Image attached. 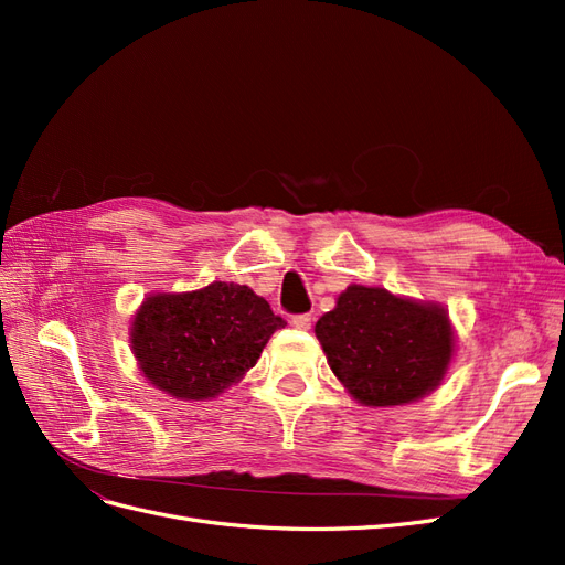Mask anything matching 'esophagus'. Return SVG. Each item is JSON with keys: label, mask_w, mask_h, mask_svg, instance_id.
I'll use <instances>...</instances> for the list:
<instances>
[{"label": "esophagus", "mask_w": 565, "mask_h": 565, "mask_svg": "<svg viewBox=\"0 0 565 565\" xmlns=\"http://www.w3.org/2000/svg\"><path fill=\"white\" fill-rule=\"evenodd\" d=\"M292 328L297 330H311V316L309 313H299V316H292Z\"/></svg>", "instance_id": "34e87169"}]
</instances>
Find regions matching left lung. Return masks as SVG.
I'll return each mask as SVG.
<instances>
[{
    "mask_svg": "<svg viewBox=\"0 0 565 565\" xmlns=\"http://www.w3.org/2000/svg\"><path fill=\"white\" fill-rule=\"evenodd\" d=\"M332 372L365 405H403L434 391L452 358L448 313L434 303L351 285L316 322Z\"/></svg>",
    "mask_w": 565,
    "mask_h": 565,
    "instance_id": "1",
    "label": "left lung"
}]
</instances>
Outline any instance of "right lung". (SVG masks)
I'll return each mask as SVG.
<instances>
[{
  "instance_id": "obj_1",
  "label": "right lung",
  "mask_w": 565,
  "mask_h": 565,
  "mask_svg": "<svg viewBox=\"0 0 565 565\" xmlns=\"http://www.w3.org/2000/svg\"><path fill=\"white\" fill-rule=\"evenodd\" d=\"M285 324L247 285L212 282L198 292L148 297L134 318L131 349L150 384L204 401L254 367Z\"/></svg>"
}]
</instances>
